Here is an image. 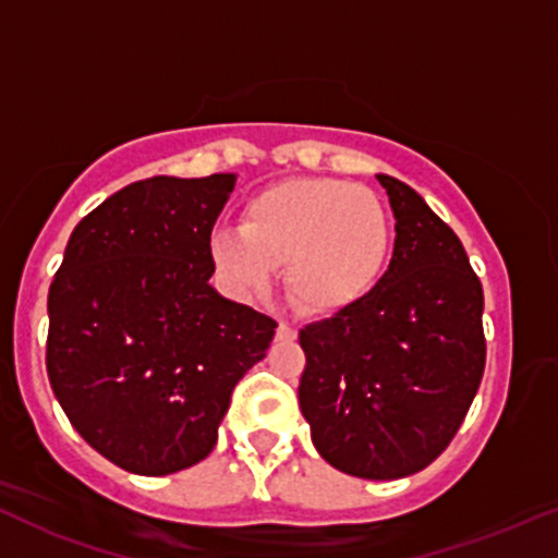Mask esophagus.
Masks as SVG:
<instances>
[{"mask_svg": "<svg viewBox=\"0 0 558 558\" xmlns=\"http://www.w3.org/2000/svg\"><path fill=\"white\" fill-rule=\"evenodd\" d=\"M275 336H278V341H293V339H296V328L289 326V323H280L278 333H275Z\"/></svg>", "mask_w": 558, "mask_h": 558, "instance_id": "esophagus-1", "label": "esophagus"}]
</instances>
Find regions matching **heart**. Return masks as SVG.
Masks as SVG:
<instances>
[{
	"label": "heart",
	"mask_w": 558,
	"mask_h": 558,
	"mask_svg": "<svg viewBox=\"0 0 558 558\" xmlns=\"http://www.w3.org/2000/svg\"><path fill=\"white\" fill-rule=\"evenodd\" d=\"M391 222L381 198L333 177H293L256 190L241 228L211 235L219 278L238 296L267 289L275 265L304 315H336L363 302L384 278Z\"/></svg>",
	"instance_id": "heart-1"
}]
</instances>
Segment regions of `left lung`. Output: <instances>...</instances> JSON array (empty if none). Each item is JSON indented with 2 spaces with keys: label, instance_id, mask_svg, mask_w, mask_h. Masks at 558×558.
Masks as SVG:
<instances>
[{
  "label": "left lung",
  "instance_id": "1",
  "mask_svg": "<svg viewBox=\"0 0 558 558\" xmlns=\"http://www.w3.org/2000/svg\"><path fill=\"white\" fill-rule=\"evenodd\" d=\"M395 251L363 302L299 333V408L333 469L402 480L456 437L485 373V293L463 243L405 182L376 174Z\"/></svg>",
  "mask_w": 558,
  "mask_h": 558
}]
</instances>
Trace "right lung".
I'll return each instance as SVG.
<instances>
[{
    "label": "right lung",
    "mask_w": 558,
    "mask_h": 558,
    "mask_svg": "<svg viewBox=\"0 0 558 558\" xmlns=\"http://www.w3.org/2000/svg\"><path fill=\"white\" fill-rule=\"evenodd\" d=\"M235 174L150 177L76 225L47 296V376L84 439L143 476L195 466L278 323L209 283Z\"/></svg>",
    "instance_id": "1"
}]
</instances>
